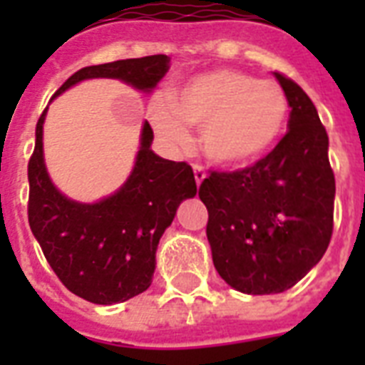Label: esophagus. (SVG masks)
<instances>
[{"label":"esophagus","instance_id":"1","mask_svg":"<svg viewBox=\"0 0 365 365\" xmlns=\"http://www.w3.org/2000/svg\"><path fill=\"white\" fill-rule=\"evenodd\" d=\"M193 172H195V182H197V185H200V183L206 180L205 168H202V166H199V165H195Z\"/></svg>","mask_w":365,"mask_h":365}]
</instances>
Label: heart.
<instances>
[{
    "instance_id": "heart-1",
    "label": "heart",
    "mask_w": 365,
    "mask_h": 365,
    "mask_svg": "<svg viewBox=\"0 0 365 365\" xmlns=\"http://www.w3.org/2000/svg\"><path fill=\"white\" fill-rule=\"evenodd\" d=\"M289 104L280 85L257 81L233 70L200 73L172 94L153 98L148 119L170 148L185 149L200 130V145L212 163L248 166L263 159L282 136Z\"/></svg>"
}]
</instances>
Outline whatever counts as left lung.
Wrapping results in <instances>:
<instances>
[{"mask_svg":"<svg viewBox=\"0 0 365 365\" xmlns=\"http://www.w3.org/2000/svg\"><path fill=\"white\" fill-rule=\"evenodd\" d=\"M292 108L288 134L254 166L212 172L199 189L220 277L250 295L282 294L328 250L335 178L328 134L305 91L272 73Z\"/></svg>","mask_w":365,"mask_h":365,"instance_id":"obj_1","label":"left lung"}]
</instances>
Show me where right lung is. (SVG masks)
Listing matches in <instances>:
<instances>
[{
	"instance_id": "1",
	"label": "right lung",
	"mask_w": 365,
	"mask_h": 365,
	"mask_svg": "<svg viewBox=\"0 0 365 365\" xmlns=\"http://www.w3.org/2000/svg\"><path fill=\"white\" fill-rule=\"evenodd\" d=\"M166 54L88 66L76 71L51 98L87 79H119L149 94L170 68ZM48 110V108H47ZM28 165V220L48 265L71 294L96 305H115L142 294L153 280L155 254L178 206L197 195L193 168L151 149L153 130L143 121L134 166L126 182L104 199L81 202L53 183L43 155V125Z\"/></svg>"
}]
</instances>
